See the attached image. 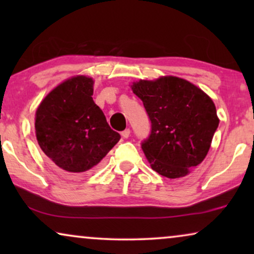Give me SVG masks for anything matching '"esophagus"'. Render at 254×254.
<instances>
[{"label":"esophagus","instance_id":"esophagus-1","mask_svg":"<svg viewBox=\"0 0 254 254\" xmlns=\"http://www.w3.org/2000/svg\"><path fill=\"white\" fill-rule=\"evenodd\" d=\"M121 135H123V137L124 138H128L129 137V135H130V129H125L124 131H121Z\"/></svg>","mask_w":254,"mask_h":254}]
</instances>
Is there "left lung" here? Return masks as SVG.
Listing matches in <instances>:
<instances>
[{
    "instance_id": "left-lung-1",
    "label": "left lung",
    "mask_w": 254,
    "mask_h": 254,
    "mask_svg": "<svg viewBox=\"0 0 254 254\" xmlns=\"http://www.w3.org/2000/svg\"><path fill=\"white\" fill-rule=\"evenodd\" d=\"M131 89L151 121L150 134L141 147L152 170L170 179L186 176L207 156L218 127L213 100L175 76L141 79Z\"/></svg>"
}]
</instances>
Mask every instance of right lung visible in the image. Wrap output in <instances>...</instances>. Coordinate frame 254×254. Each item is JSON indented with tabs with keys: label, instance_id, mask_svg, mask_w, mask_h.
<instances>
[{
	"label": "right lung",
	"instance_id": "1",
	"mask_svg": "<svg viewBox=\"0 0 254 254\" xmlns=\"http://www.w3.org/2000/svg\"><path fill=\"white\" fill-rule=\"evenodd\" d=\"M92 93V78L76 76L52 90L37 110L38 143L67 175H85L121 137L109 126Z\"/></svg>",
	"mask_w": 254,
	"mask_h": 254
}]
</instances>
